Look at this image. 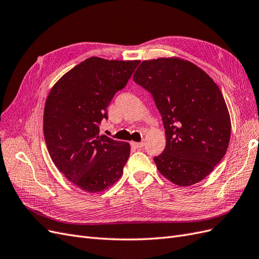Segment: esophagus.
Returning a JSON list of instances; mask_svg holds the SVG:
<instances>
[{"instance_id":"1","label":"esophagus","mask_w":259,"mask_h":259,"mask_svg":"<svg viewBox=\"0 0 259 259\" xmlns=\"http://www.w3.org/2000/svg\"><path fill=\"white\" fill-rule=\"evenodd\" d=\"M131 145H132V147H134L136 149H142L144 147V143H134V142H133Z\"/></svg>"}]
</instances>
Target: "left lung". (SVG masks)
<instances>
[{
    "instance_id": "left-lung-1",
    "label": "left lung",
    "mask_w": 259,
    "mask_h": 259,
    "mask_svg": "<svg viewBox=\"0 0 259 259\" xmlns=\"http://www.w3.org/2000/svg\"><path fill=\"white\" fill-rule=\"evenodd\" d=\"M133 80L152 94L165 128V149L153 159L156 168L177 186L198 184L230 142V114L221 90L205 71L179 57L144 60Z\"/></svg>"
}]
</instances>
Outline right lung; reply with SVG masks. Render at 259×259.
<instances>
[{"label": "right lung", "instance_id": "add662e5", "mask_svg": "<svg viewBox=\"0 0 259 259\" xmlns=\"http://www.w3.org/2000/svg\"><path fill=\"white\" fill-rule=\"evenodd\" d=\"M139 62L88 58L62 75L46 98L43 131L49 153L83 191H104L123 175L130 144L99 135V124Z\"/></svg>", "mask_w": 259, "mask_h": 259}]
</instances>
